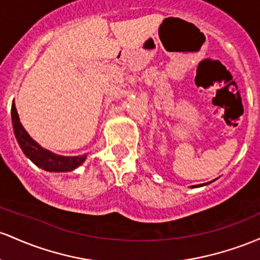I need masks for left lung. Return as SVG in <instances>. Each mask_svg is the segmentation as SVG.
I'll return each instance as SVG.
<instances>
[{
	"label": "left lung",
	"mask_w": 260,
	"mask_h": 260,
	"mask_svg": "<svg viewBox=\"0 0 260 260\" xmlns=\"http://www.w3.org/2000/svg\"><path fill=\"white\" fill-rule=\"evenodd\" d=\"M197 186H201V184L200 185H197Z\"/></svg>",
	"instance_id": "8db88e82"
}]
</instances>
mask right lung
<instances>
[{
    "instance_id": "1",
    "label": "right lung",
    "mask_w": 260,
    "mask_h": 260,
    "mask_svg": "<svg viewBox=\"0 0 260 260\" xmlns=\"http://www.w3.org/2000/svg\"><path fill=\"white\" fill-rule=\"evenodd\" d=\"M12 125L14 130V136H16L18 145L22 148L25 156L30 159L31 162L36 163L38 167L45 169L49 172H67L77 168L78 166L82 165L86 156H76V157H63L57 156V154L50 152L48 150H44L39 145L29 136V134L24 130V127L20 124L18 113H17L14 102L12 103Z\"/></svg>"
}]
</instances>
